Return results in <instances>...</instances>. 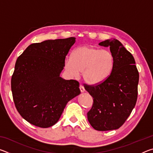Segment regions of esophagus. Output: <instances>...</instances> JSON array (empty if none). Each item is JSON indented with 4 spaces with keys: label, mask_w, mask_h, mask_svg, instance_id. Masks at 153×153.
<instances>
[{
    "label": "esophagus",
    "mask_w": 153,
    "mask_h": 153,
    "mask_svg": "<svg viewBox=\"0 0 153 153\" xmlns=\"http://www.w3.org/2000/svg\"><path fill=\"white\" fill-rule=\"evenodd\" d=\"M79 89H80V91H81V92H84L85 91L84 87L82 85H79Z\"/></svg>",
    "instance_id": "34e87169"
}]
</instances>
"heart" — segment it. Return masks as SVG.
I'll list each match as a JSON object with an SVG mask.
<instances>
[{
  "label": "heart",
  "instance_id": "1",
  "mask_svg": "<svg viewBox=\"0 0 153 153\" xmlns=\"http://www.w3.org/2000/svg\"><path fill=\"white\" fill-rule=\"evenodd\" d=\"M113 63L114 59L111 52L91 46H84L73 51L71 59H67L65 62V68L74 77L83 72L85 81L96 84L104 81L109 76Z\"/></svg>",
  "mask_w": 153,
  "mask_h": 153
}]
</instances>
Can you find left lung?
<instances>
[{
    "instance_id": "8db88e82",
    "label": "left lung",
    "mask_w": 153,
    "mask_h": 153,
    "mask_svg": "<svg viewBox=\"0 0 153 153\" xmlns=\"http://www.w3.org/2000/svg\"><path fill=\"white\" fill-rule=\"evenodd\" d=\"M98 45L110 48L114 63L110 75L104 81L84 85L93 98L88 120L96 130H113L125 123L135 107L139 73L134 56L120 41L107 40Z\"/></svg>"
}]
</instances>
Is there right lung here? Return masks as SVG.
Instances as JSON below:
<instances>
[{
	"instance_id": "right-lung-1",
	"label": "right lung",
	"mask_w": 153,
	"mask_h": 153,
	"mask_svg": "<svg viewBox=\"0 0 153 153\" xmlns=\"http://www.w3.org/2000/svg\"><path fill=\"white\" fill-rule=\"evenodd\" d=\"M75 38L33 43L17 58L11 77L15 107L27 122L46 128L57 122L67 103L80 94L79 82L59 76Z\"/></svg>"
}]
</instances>
